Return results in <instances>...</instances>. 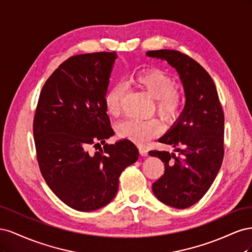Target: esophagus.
Segmentation results:
<instances>
[{
	"mask_svg": "<svg viewBox=\"0 0 252 252\" xmlns=\"http://www.w3.org/2000/svg\"><path fill=\"white\" fill-rule=\"evenodd\" d=\"M139 150H140V155L142 157H147L148 156V150L146 147L144 146H139Z\"/></svg>",
	"mask_w": 252,
	"mask_h": 252,
	"instance_id": "34e87169",
	"label": "esophagus"
}]
</instances>
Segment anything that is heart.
Wrapping results in <instances>:
<instances>
[{"instance_id":"obj_1","label":"heart","mask_w":252,"mask_h":252,"mask_svg":"<svg viewBox=\"0 0 252 252\" xmlns=\"http://www.w3.org/2000/svg\"><path fill=\"white\" fill-rule=\"evenodd\" d=\"M134 83L150 97L156 100V112L165 121H172L179 116L183 104V93L174 85V81L161 70L152 69L138 73ZM125 88L117 84L105 96V106L112 116H119L122 109V97ZM119 134L134 143L145 144L162 131V127L155 119H127L118 128Z\"/></svg>"}]
</instances>
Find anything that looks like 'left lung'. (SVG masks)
<instances>
[{"label": "left lung", "instance_id": "8db88e82", "mask_svg": "<svg viewBox=\"0 0 252 252\" xmlns=\"http://www.w3.org/2000/svg\"><path fill=\"white\" fill-rule=\"evenodd\" d=\"M150 58L166 61L180 75L186 103L177 122L158 142L171 145L178 155L149 151L161 158L164 174L152 184L162 203L184 209L208 191L224 158V112L209 73L193 59L177 50H151Z\"/></svg>", "mask_w": 252, "mask_h": 252}]
</instances>
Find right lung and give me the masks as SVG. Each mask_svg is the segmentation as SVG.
Segmentation results:
<instances>
[{"label": "right lung", "instance_id": "add662e5", "mask_svg": "<svg viewBox=\"0 0 252 252\" xmlns=\"http://www.w3.org/2000/svg\"><path fill=\"white\" fill-rule=\"evenodd\" d=\"M117 58L112 51L67 59L44 84L36 106L33 136L41 173L53 193L79 211L111 202L122 171L139 158L131 141L105 143L114 134L105 95ZM91 146L99 150L93 153Z\"/></svg>", "mask_w": 252, "mask_h": 252}]
</instances>
